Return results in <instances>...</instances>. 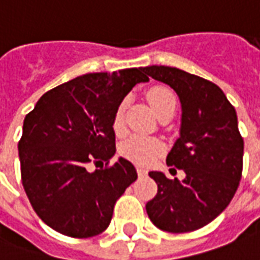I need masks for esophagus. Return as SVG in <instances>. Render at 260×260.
Segmentation results:
<instances>
[{"label": "esophagus", "instance_id": "34e87169", "mask_svg": "<svg viewBox=\"0 0 260 260\" xmlns=\"http://www.w3.org/2000/svg\"><path fill=\"white\" fill-rule=\"evenodd\" d=\"M136 171H138L139 177H143V175L147 174V170L143 169V167H138V169H136Z\"/></svg>", "mask_w": 260, "mask_h": 260}]
</instances>
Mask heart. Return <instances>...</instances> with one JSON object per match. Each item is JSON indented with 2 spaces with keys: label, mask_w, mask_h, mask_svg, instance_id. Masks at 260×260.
<instances>
[{
  "label": "heart",
  "mask_w": 260,
  "mask_h": 260,
  "mask_svg": "<svg viewBox=\"0 0 260 260\" xmlns=\"http://www.w3.org/2000/svg\"><path fill=\"white\" fill-rule=\"evenodd\" d=\"M147 100L154 110V113L157 114V117L169 110H175V106H177L174 93L164 86L152 87L147 91ZM125 107H126V100H122L114 114L113 128L117 134H121L124 131ZM163 150L164 145L158 139L142 135H132L121 146V153L125 157L129 158L134 163L143 164V166L154 161V158L160 156Z\"/></svg>",
  "instance_id": "1"
}]
</instances>
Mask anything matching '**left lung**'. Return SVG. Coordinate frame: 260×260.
Instances as JSON below:
<instances>
[{"label": "left lung", "mask_w": 260, "mask_h": 260, "mask_svg": "<svg viewBox=\"0 0 260 260\" xmlns=\"http://www.w3.org/2000/svg\"><path fill=\"white\" fill-rule=\"evenodd\" d=\"M143 72L169 85L180 99V138L167 164L185 173L182 181L149 173L157 195L146 203L147 216L163 231H195L224 212L240 185L244 141L237 113L223 90L201 76L164 65L145 67Z\"/></svg>", "instance_id": "1"}]
</instances>
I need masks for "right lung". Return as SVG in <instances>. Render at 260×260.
<instances>
[{
	"instance_id": "1",
	"label": "right lung",
	"mask_w": 260,
	"mask_h": 260,
	"mask_svg": "<svg viewBox=\"0 0 260 260\" xmlns=\"http://www.w3.org/2000/svg\"><path fill=\"white\" fill-rule=\"evenodd\" d=\"M147 80L143 68L82 75L44 93L26 115L18 145L22 184L48 227L74 238L107 229L115 202L138 173L124 157L93 173L87 163L115 154V110Z\"/></svg>"
}]
</instances>
